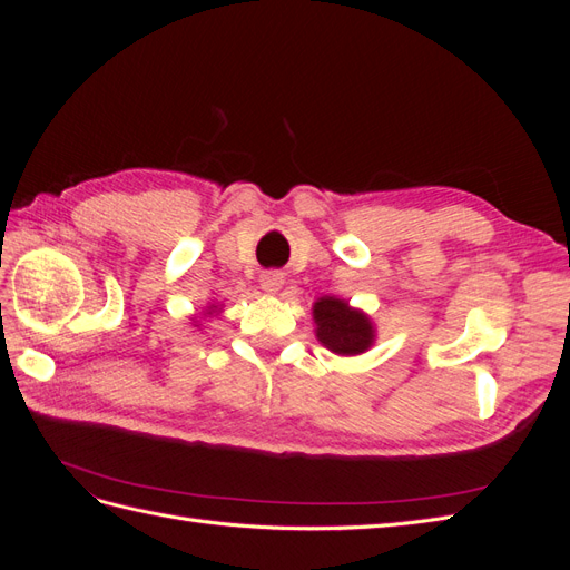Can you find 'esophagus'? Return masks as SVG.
Listing matches in <instances>:
<instances>
[{"label": "esophagus", "instance_id": "obj_1", "mask_svg": "<svg viewBox=\"0 0 570 570\" xmlns=\"http://www.w3.org/2000/svg\"><path fill=\"white\" fill-rule=\"evenodd\" d=\"M283 283H285V278L278 271H266V273H262V278H258V285H262V289H266V292H278L283 287Z\"/></svg>", "mask_w": 570, "mask_h": 570}]
</instances>
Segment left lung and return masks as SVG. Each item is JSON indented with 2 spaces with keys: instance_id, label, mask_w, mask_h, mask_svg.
Listing matches in <instances>:
<instances>
[{
  "instance_id": "obj_1",
  "label": "left lung",
  "mask_w": 570,
  "mask_h": 570,
  "mask_svg": "<svg viewBox=\"0 0 570 570\" xmlns=\"http://www.w3.org/2000/svg\"><path fill=\"white\" fill-rule=\"evenodd\" d=\"M314 323L318 342L340 356L364 354L375 340L371 318L337 297H321L314 304Z\"/></svg>"
}]
</instances>
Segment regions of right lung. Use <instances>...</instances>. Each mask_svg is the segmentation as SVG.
Masks as SVG:
<instances>
[{"instance_id":"obj_1","label":"right lung","mask_w":570,"mask_h":570,"mask_svg":"<svg viewBox=\"0 0 570 570\" xmlns=\"http://www.w3.org/2000/svg\"><path fill=\"white\" fill-rule=\"evenodd\" d=\"M212 308H214V306H212Z\"/></svg>"}]
</instances>
